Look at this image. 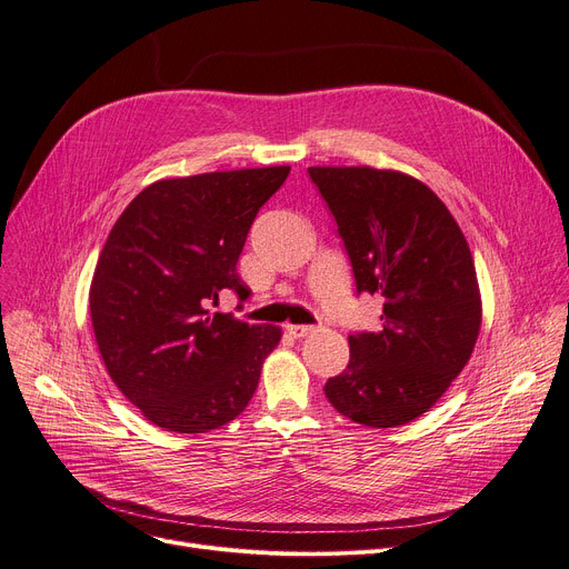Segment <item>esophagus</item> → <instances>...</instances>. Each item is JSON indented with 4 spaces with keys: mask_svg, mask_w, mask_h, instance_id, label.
Returning a JSON list of instances; mask_svg holds the SVG:
<instances>
[{
    "mask_svg": "<svg viewBox=\"0 0 569 569\" xmlns=\"http://www.w3.org/2000/svg\"><path fill=\"white\" fill-rule=\"evenodd\" d=\"M286 330H288L295 339H300V337H309V335H313V332H316V327H313V325H288Z\"/></svg>",
    "mask_w": 569,
    "mask_h": 569,
    "instance_id": "esophagus-1",
    "label": "esophagus"
}]
</instances>
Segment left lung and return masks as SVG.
Instances as JSON below:
<instances>
[{
    "label": "left lung",
    "instance_id": "obj_1",
    "mask_svg": "<svg viewBox=\"0 0 569 569\" xmlns=\"http://www.w3.org/2000/svg\"><path fill=\"white\" fill-rule=\"evenodd\" d=\"M309 177L337 221L357 295L382 300V327L348 335L350 362L325 382V397L357 425H408L445 395L480 335L468 242L415 177L369 166H318Z\"/></svg>",
    "mask_w": 569,
    "mask_h": 569
}]
</instances>
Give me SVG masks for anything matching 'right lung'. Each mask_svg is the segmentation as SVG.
Listing matches in <instances>:
<instances>
[{
	"instance_id": "1",
	"label": "right lung",
	"mask_w": 569,
	"mask_h": 569,
	"mask_svg": "<svg viewBox=\"0 0 569 569\" xmlns=\"http://www.w3.org/2000/svg\"><path fill=\"white\" fill-rule=\"evenodd\" d=\"M288 172L272 166L161 179L112 226L89 311L112 382L152 425L204 433L251 401L281 330L209 307L223 290L249 297L237 260L258 209Z\"/></svg>"
}]
</instances>
